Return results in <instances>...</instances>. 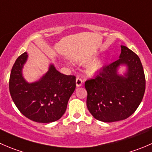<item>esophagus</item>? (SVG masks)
I'll list each match as a JSON object with an SVG mask.
<instances>
[{"label":"esophagus","mask_w":152,"mask_h":152,"mask_svg":"<svg viewBox=\"0 0 152 152\" xmlns=\"http://www.w3.org/2000/svg\"><path fill=\"white\" fill-rule=\"evenodd\" d=\"M76 85L77 87H80V86L82 85V80L81 78L77 77L76 79Z\"/></svg>","instance_id":"1"}]
</instances>
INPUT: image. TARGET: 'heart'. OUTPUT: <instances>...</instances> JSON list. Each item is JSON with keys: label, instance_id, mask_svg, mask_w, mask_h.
<instances>
[{"label": "heart", "instance_id": "1", "mask_svg": "<svg viewBox=\"0 0 152 152\" xmlns=\"http://www.w3.org/2000/svg\"><path fill=\"white\" fill-rule=\"evenodd\" d=\"M103 67V62L102 60H96L95 62H92L88 67H87V71L88 74L94 75L100 71Z\"/></svg>", "mask_w": 152, "mask_h": 152}]
</instances>
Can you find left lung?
<instances>
[{"instance_id":"obj_1","label":"left lung","mask_w":152,"mask_h":152,"mask_svg":"<svg viewBox=\"0 0 152 152\" xmlns=\"http://www.w3.org/2000/svg\"><path fill=\"white\" fill-rule=\"evenodd\" d=\"M121 47L119 59L85 84L87 109L100 121L126 119L137 110L145 93V79L140 58L127 47ZM121 66L127 67L124 75L118 73Z\"/></svg>"}]
</instances>
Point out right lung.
Listing matches in <instances>:
<instances>
[{"instance_id": "right-lung-1", "label": "right lung", "mask_w": 152, "mask_h": 152, "mask_svg": "<svg viewBox=\"0 0 152 152\" xmlns=\"http://www.w3.org/2000/svg\"><path fill=\"white\" fill-rule=\"evenodd\" d=\"M28 59L26 52L15 61L10 78L14 103L24 116L38 123L59 120L65 113L69 99L76 89V77L59 73L53 64L38 81L29 83L23 76Z\"/></svg>"}]
</instances>
